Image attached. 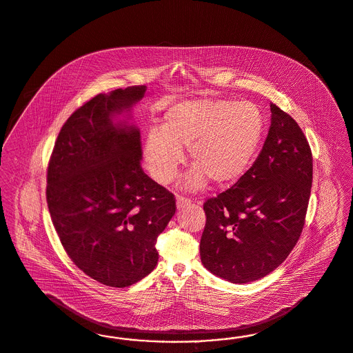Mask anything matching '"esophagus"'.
Segmentation results:
<instances>
[{
  "label": "esophagus",
  "instance_id": "obj_1",
  "mask_svg": "<svg viewBox=\"0 0 353 353\" xmlns=\"http://www.w3.org/2000/svg\"><path fill=\"white\" fill-rule=\"evenodd\" d=\"M176 203H177V208H183V207L189 206L192 203V199H189L183 195H177L176 196Z\"/></svg>",
  "mask_w": 353,
  "mask_h": 353
}]
</instances>
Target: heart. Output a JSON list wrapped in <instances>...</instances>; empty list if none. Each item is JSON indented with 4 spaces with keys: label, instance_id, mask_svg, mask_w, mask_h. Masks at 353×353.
Wrapping results in <instances>:
<instances>
[{
    "label": "heart",
    "instance_id": "heart-1",
    "mask_svg": "<svg viewBox=\"0 0 353 353\" xmlns=\"http://www.w3.org/2000/svg\"><path fill=\"white\" fill-rule=\"evenodd\" d=\"M265 128L262 110L250 101H183L165 112L160 130L147 135V167L158 183H168L183 163V148H189L195 165L183 180L188 189H203L208 179L228 185L248 170L261 146Z\"/></svg>",
    "mask_w": 353,
    "mask_h": 353
}]
</instances>
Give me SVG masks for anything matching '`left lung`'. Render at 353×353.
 <instances>
[{
    "label": "left lung",
    "instance_id": "8db88e82",
    "mask_svg": "<svg viewBox=\"0 0 353 353\" xmlns=\"http://www.w3.org/2000/svg\"><path fill=\"white\" fill-rule=\"evenodd\" d=\"M271 126L254 164L203 205L201 261L231 283L261 279L299 241L313 183V157L299 123L274 103Z\"/></svg>",
    "mask_w": 353,
    "mask_h": 353
}]
</instances>
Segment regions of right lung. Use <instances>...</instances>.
<instances>
[{
    "label": "right lung",
    "mask_w": 353,
    "mask_h": 353,
    "mask_svg": "<svg viewBox=\"0 0 353 353\" xmlns=\"http://www.w3.org/2000/svg\"><path fill=\"white\" fill-rule=\"evenodd\" d=\"M146 85L99 94L62 125L49 159L47 203L66 254L85 275L123 288L158 263L155 248L176 211L174 195L141 167L135 126L114 123Z\"/></svg>",
    "instance_id": "obj_1"
}]
</instances>
